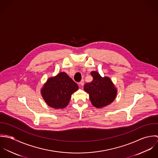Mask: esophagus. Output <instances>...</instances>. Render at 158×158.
I'll return each instance as SVG.
<instances>
[{
	"instance_id": "esophagus-1",
	"label": "esophagus",
	"mask_w": 158,
	"mask_h": 158,
	"mask_svg": "<svg viewBox=\"0 0 158 158\" xmlns=\"http://www.w3.org/2000/svg\"><path fill=\"white\" fill-rule=\"evenodd\" d=\"M84 80H82V81L79 83V85L81 87H82V86L84 85Z\"/></svg>"
}]
</instances>
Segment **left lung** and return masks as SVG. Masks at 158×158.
<instances>
[{
    "label": "left lung",
    "instance_id": "1",
    "mask_svg": "<svg viewBox=\"0 0 158 158\" xmlns=\"http://www.w3.org/2000/svg\"><path fill=\"white\" fill-rule=\"evenodd\" d=\"M91 75L94 79L85 84L84 90L89 94L92 105L101 108L110 104L115 99L117 92L110 79L102 77L96 71H92Z\"/></svg>",
    "mask_w": 158,
    "mask_h": 158
}]
</instances>
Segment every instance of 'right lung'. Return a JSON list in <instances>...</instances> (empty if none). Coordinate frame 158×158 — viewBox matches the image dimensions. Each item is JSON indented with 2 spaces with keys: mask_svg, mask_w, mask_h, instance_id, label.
<instances>
[{
  "mask_svg": "<svg viewBox=\"0 0 158 158\" xmlns=\"http://www.w3.org/2000/svg\"><path fill=\"white\" fill-rule=\"evenodd\" d=\"M77 89V84L66 73L62 72L49 78L41 93L48 106L56 109H63L68 105L71 95Z\"/></svg>",
  "mask_w": 158,
  "mask_h": 158,
  "instance_id": "add662e5",
  "label": "right lung"
}]
</instances>
